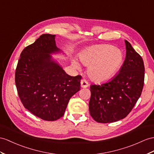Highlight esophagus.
<instances>
[{
  "mask_svg": "<svg viewBox=\"0 0 154 154\" xmlns=\"http://www.w3.org/2000/svg\"><path fill=\"white\" fill-rule=\"evenodd\" d=\"M88 86H89L88 82L87 81H86L85 80L83 79V80H81V87H82V88H88Z\"/></svg>",
  "mask_w": 154,
  "mask_h": 154,
  "instance_id": "34e87169",
  "label": "esophagus"
}]
</instances>
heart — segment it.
Segmentation results:
<instances>
[{"instance_id": "heart-1", "label": "heart", "mask_w": 154, "mask_h": 154, "mask_svg": "<svg viewBox=\"0 0 154 154\" xmlns=\"http://www.w3.org/2000/svg\"><path fill=\"white\" fill-rule=\"evenodd\" d=\"M80 61L82 64L88 66V74L95 82H102L109 80L120 67L123 56L118 50L109 45H98L89 47L80 53ZM72 65L76 70L81 66L76 60L72 61Z\"/></svg>"}]
</instances>
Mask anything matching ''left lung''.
<instances>
[{
    "instance_id": "left-lung-1",
    "label": "left lung",
    "mask_w": 154,
    "mask_h": 154,
    "mask_svg": "<svg viewBox=\"0 0 154 154\" xmlns=\"http://www.w3.org/2000/svg\"><path fill=\"white\" fill-rule=\"evenodd\" d=\"M125 59L119 73L101 85H91L90 115L99 123H112L125 118L141 95L144 65L141 56L125 40Z\"/></svg>"
}]
</instances>
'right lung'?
Listing matches in <instances>:
<instances>
[{
  "instance_id": "obj_1",
  "label": "right lung",
  "mask_w": 154,
  "mask_h": 154,
  "mask_svg": "<svg viewBox=\"0 0 154 154\" xmlns=\"http://www.w3.org/2000/svg\"><path fill=\"white\" fill-rule=\"evenodd\" d=\"M55 35L44 34L22 51L15 75L24 107L46 121L64 115L70 99L80 89L82 76L67 74L51 54L61 52Z\"/></svg>"
}]
</instances>
